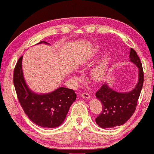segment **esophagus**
Here are the masks:
<instances>
[{"label":"esophagus","instance_id":"obj_1","mask_svg":"<svg viewBox=\"0 0 154 154\" xmlns=\"http://www.w3.org/2000/svg\"><path fill=\"white\" fill-rule=\"evenodd\" d=\"M81 96H82L83 98H85V99H89V98H91V96L88 94V93H83V94H81Z\"/></svg>","mask_w":154,"mask_h":154}]
</instances>
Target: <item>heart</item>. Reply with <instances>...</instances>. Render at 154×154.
Listing matches in <instances>:
<instances>
[{"instance_id": "b5f03b06", "label": "heart", "mask_w": 154, "mask_h": 154, "mask_svg": "<svg viewBox=\"0 0 154 154\" xmlns=\"http://www.w3.org/2000/svg\"><path fill=\"white\" fill-rule=\"evenodd\" d=\"M100 49H101V48H100V45L95 46L91 51V56H96L100 52ZM111 58V51H106L97 63L92 68L91 71L90 72V75L93 80L96 81H100L105 78L108 69H109Z\"/></svg>"}]
</instances>
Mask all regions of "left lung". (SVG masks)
<instances>
[{
  "label": "left lung",
  "instance_id": "1",
  "mask_svg": "<svg viewBox=\"0 0 154 154\" xmlns=\"http://www.w3.org/2000/svg\"><path fill=\"white\" fill-rule=\"evenodd\" d=\"M129 58L138 68V81L135 88L129 92L120 93L104 83L96 93V97L103 105L101 113L96 119L100 128H110L123 125L135 112L143 84V71L139 57L133 48L130 50Z\"/></svg>",
  "mask_w": 154,
  "mask_h": 154
}]
</instances>
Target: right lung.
Returning <instances> with one entry per match:
<instances>
[{
    "label": "right lung",
    "mask_w": 154,
    "mask_h": 154,
    "mask_svg": "<svg viewBox=\"0 0 154 154\" xmlns=\"http://www.w3.org/2000/svg\"><path fill=\"white\" fill-rule=\"evenodd\" d=\"M46 43L41 41L40 43ZM23 56L13 72V83L22 109L31 121L43 128H56L65 120L70 106L76 99L73 89L60 87L48 94H38L28 88L22 70Z\"/></svg>",
    "instance_id": "add662e5"
}]
</instances>
